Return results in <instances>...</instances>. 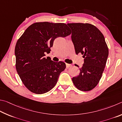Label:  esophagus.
<instances>
[{
	"instance_id": "34e87169",
	"label": "esophagus",
	"mask_w": 122,
	"mask_h": 122,
	"mask_svg": "<svg viewBox=\"0 0 122 122\" xmlns=\"http://www.w3.org/2000/svg\"><path fill=\"white\" fill-rule=\"evenodd\" d=\"M71 64H66V66L67 68H69V67H71Z\"/></svg>"
}]
</instances>
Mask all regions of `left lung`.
<instances>
[{
    "mask_svg": "<svg viewBox=\"0 0 122 122\" xmlns=\"http://www.w3.org/2000/svg\"><path fill=\"white\" fill-rule=\"evenodd\" d=\"M67 25L72 30L71 39L76 54L81 53L84 58L79 74L72 78V81L79 90L89 91L101 79L108 57V46L103 34L94 25L82 23Z\"/></svg>",
    "mask_w": 122,
    "mask_h": 122,
    "instance_id": "obj_1",
    "label": "left lung"
}]
</instances>
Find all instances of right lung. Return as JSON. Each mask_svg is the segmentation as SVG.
<instances>
[{
	"label": "right lung",
	"instance_id": "1",
	"mask_svg": "<svg viewBox=\"0 0 122 122\" xmlns=\"http://www.w3.org/2000/svg\"><path fill=\"white\" fill-rule=\"evenodd\" d=\"M71 33L65 23L36 22L28 27L18 40L15 48L16 70L23 84L31 92L46 93L57 84L66 64L45 57V53L50 52L55 38Z\"/></svg>",
	"mask_w": 122,
	"mask_h": 122
}]
</instances>
